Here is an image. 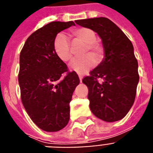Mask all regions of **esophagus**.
Listing matches in <instances>:
<instances>
[{
    "label": "esophagus",
    "mask_w": 153,
    "mask_h": 153,
    "mask_svg": "<svg viewBox=\"0 0 153 153\" xmlns=\"http://www.w3.org/2000/svg\"><path fill=\"white\" fill-rule=\"evenodd\" d=\"M82 78L83 76L81 75H79V79H80V82H82Z\"/></svg>",
    "instance_id": "esophagus-1"
}]
</instances>
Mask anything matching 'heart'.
<instances>
[{"mask_svg":"<svg viewBox=\"0 0 153 153\" xmlns=\"http://www.w3.org/2000/svg\"><path fill=\"white\" fill-rule=\"evenodd\" d=\"M74 43L85 44L83 54H87L78 58L72 64V69L79 74H85L93 68L96 63V59L100 60L103 56V48L96 42L95 32L88 28H78L72 31ZM53 49L58 58L64 62H71L73 60V53L70 41L63 33H58L53 41ZM92 53L93 56L88 54Z\"/></svg>","mask_w":153,"mask_h":153,"instance_id":"obj_1","label":"heart"}]
</instances>
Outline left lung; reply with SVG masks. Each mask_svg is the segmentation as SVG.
I'll return each instance as SVG.
<instances>
[{"label": "left lung", "instance_id": "obj_1", "mask_svg": "<svg viewBox=\"0 0 153 153\" xmlns=\"http://www.w3.org/2000/svg\"><path fill=\"white\" fill-rule=\"evenodd\" d=\"M76 23L96 32L105 50L102 62L82 80L88 88L90 109L105 121L120 120L132 108L139 82L138 63L132 42L106 17L77 20ZM99 78L103 79L100 84Z\"/></svg>", "mask_w": 153, "mask_h": 153}]
</instances>
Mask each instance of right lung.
I'll list each match as a JSON object with an SVG mask.
<instances>
[{"instance_id":"right-lung-1","label":"right lung","mask_w":153,"mask_h":153,"mask_svg":"<svg viewBox=\"0 0 153 153\" xmlns=\"http://www.w3.org/2000/svg\"><path fill=\"white\" fill-rule=\"evenodd\" d=\"M72 25L73 21H53L43 26L28 36L20 53L21 101L32 120L46 132L67 125L69 103L80 83L76 73L69 72L53 49L58 33Z\"/></svg>"}]
</instances>
